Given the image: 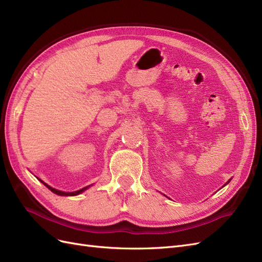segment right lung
Segmentation results:
<instances>
[{
    "label": "right lung",
    "mask_w": 262,
    "mask_h": 262,
    "mask_svg": "<svg viewBox=\"0 0 262 262\" xmlns=\"http://www.w3.org/2000/svg\"><path fill=\"white\" fill-rule=\"evenodd\" d=\"M40 181L42 182V184H43L47 188H49L53 193H55V194H59V195H76V194H80L81 192H83V191H84V190H86L87 188H89V187H85V188H83V189H81V190H77V191H74V192H63V191H60V190H57V189H54V188H52V187L48 186L47 184H45V182H43L42 180H40Z\"/></svg>",
    "instance_id": "1"
}]
</instances>
